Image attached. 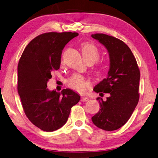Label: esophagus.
<instances>
[{
    "instance_id": "1",
    "label": "esophagus",
    "mask_w": 158,
    "mask_h": 158,
    "mask_svg": "<svg viewBox=\"0 0 158 158\" xmlns=\"http://www.w3.org/2000/svg\"><path fill=\"white\" fill-rule=\"evenodd\" d=\"M89 100V98L87 97H82L81 98V101L82 102H87Z\"/></svg>"
}]
</instances>
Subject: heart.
I'll list each match as a JSON object with an SVG mask.
<instances>
[{"instance_id":"obj_1","label":"heart","mask_w":158,"mask_h":158,"mask_svg":"<svg viewBox=\"0 0 158 158\" xmlns=\"http://www.w3.org/2000/svg\"><path fill=\"white\" fill-rule=\"evenodd\" d=\"M81 51L82 57L85 61L90 60L93 62L97 61L100 58V50L93 43L84 42L81 44ZM105 69L100 68L96 71V75L98 77L102 76ZM67 85L73 90L80 94H84L91 87L90 80L79 74L73 75L67 80Z\"/></svg>"}]
</instances>
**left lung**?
Returning a JSON list of instances; mask_svg holds the SVG:
<instances>
[{
    "instance_id": "left-lung-1",
    "label": "left lung",
    "mask_w": 158,
    "mask_h": 158,
    "mask_svg": "<svg viewBox=\"0 0 158 158\" xmlns=\"http://www.w3.org/2000/svg\"><path fill=\"white\" fill-rule=\"evenodd\" d=\"M91 37L105 47L110 60L106 78L94 88L96 93L110 96L106 101L97 98L100 109L91 120L101 129L114 131L129 120L138 105L140 72L131 50L123 41L104 34Z\"/></svg>"
}]
</instances>
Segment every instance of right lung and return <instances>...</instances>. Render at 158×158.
<instances>
[{"instance_id": "right-lung-1", "label": "right lung", "mask_w": 158, "mask_h": 158, "mask_svg": "<svg viewBox=\"0 0 158 158\" xmlns=\"http://www.w3.org/2000/svg\"><path fill=\"white\" fill-rule=\"evenodd\" d=\"M76 32L44 33L25 47L18 64V92L29 120L44 131H53L67 123L80 96L70 89L49 91L47 82L60 69L62 51L78 36Z\"/></svg>"}]
</instances>
